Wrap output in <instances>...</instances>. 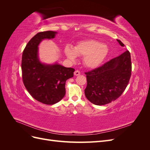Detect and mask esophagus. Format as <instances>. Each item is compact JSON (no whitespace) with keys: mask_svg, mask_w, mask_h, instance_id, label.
I'll list each match as a JSON object with an SVG mask.
<instances>
[{"mask_svg":"<svg viewBox=\"0 0 150 150\" xmlns=\"http://www.w3.org/2000/svg\"><path fill=\"white\" fill-rule=\"evenodd\" d=\"M74 75L75 76H79L80 74V71H78V70H76L74 71Z\"/></svg>","mask_w":150,"mask_h":150,"instance_id":"1","label":"esophagus"}]
</instances>
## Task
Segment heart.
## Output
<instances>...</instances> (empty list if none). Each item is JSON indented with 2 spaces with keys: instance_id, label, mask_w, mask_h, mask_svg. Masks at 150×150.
<instances>
[{
  "instance_id": "b5f03b06",
  "label": "heart",
  "mask_w": 150,
  "mask_h": 150,
  "mask_svg": "<svg viewBox=\"0 0 150 150\" xmlns=\"http://www.w3.org/2000/svg\"><path fill=\"white\" fill-rule=\"evenodd\" d=\"M64 52L71 61H74L76 55L83 57L84 65L95 68L100 65L108 53V48L104 44L95 40H86L77 44L74 49L66 46Z\"/></svg>"
}]
</instances>
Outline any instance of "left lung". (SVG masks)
<instances>
[{
  "label": "left lung",
  "instance_id": "obj_1",
  "mask_svg": "<svg viewBox=\"0 0 150 150\" xmlns=\"http://www.w3.org/2000/svg\"><path fill=\"white\" fill-rule=\"evenodd\" d=\"M117 41L121 46V40ZM87 86L85 96L96 105H104L114 101L125 91L131 75V55L126 51L101 66L86 72Z\"/></svg>",
  "mask_w": 150,
  "mask_h": 150
}]
</instances>
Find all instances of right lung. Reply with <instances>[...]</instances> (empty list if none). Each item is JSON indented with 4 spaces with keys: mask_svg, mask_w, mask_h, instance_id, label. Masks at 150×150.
<instances>
[{
    "mask_svg": "<svg viewBox=\"0 0 150 150\" xmlns=\"http://www.w3.org/2000/svg\"><path fill=\"white\" fill-rule=\"evenodd\" d=\"M56 32H40L32 38L22 53V76L26 89L36 100L48 105L56 104L66 94V81L73 77L74 69L55 64H42L38 59V46L44 39H52Z\"/></svg>",
    "mask_w": 150,
    "mask_h": 150,
    "instance_id": "obj_1",
    "label": "right lung"
}]
</instances>
